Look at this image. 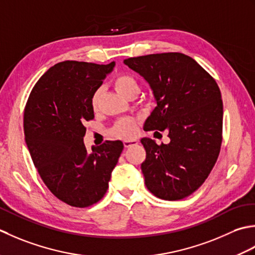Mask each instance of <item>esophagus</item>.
Segmentation results:
<instances>
[{
	"mask_svg": "<svg viewBox=\"0 0 255 255\" xmlns=\"http://www.w3.org/2000/svg\"><path fill=\"white\" fill-rule=\"evenodd\" d=\"M138 143L137 139H127V141H124L123 144H124V147L126 148H128L133 146V145H136Z\"/></svg>",
	"mask_w": 255,
	"mask_h": 255,
	"instance_id": "34e87169",
	"label": "esophagus"
}]
</instances>
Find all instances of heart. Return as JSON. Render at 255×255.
Listing matches in <instances>:
<instances>
[{
  "label": "heart",
  "mask_w": 255,
  "mask_h": 255,
  "mask_svg": "<svg viewBox=\"0 0 255 255\" xmlns=\"http://www.w3.org/2000/svg\"><path fill=\"white\" fill-rule=\"evenodd\" d=\"M114 88L117 91L126 98H129L132 95H137L139 87L135 78L128 74L118 75L113 80ZM100 102V92L96 91L91 97V108L97 111ZM137 128V120L134 118L122 119L112 128V134L119 138H132Z\"/></svg>",
  "instance_id": "heart-1"
}]
</instances>
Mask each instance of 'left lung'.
I'll list each match as a JSON object with an SVG mask.
<instances>
[{"label":"left lung","mask_w":255,"mask_h":255,"mask_svg":"<svg viewBox=\"0 0 255 255\" xmlns=\"http://www.w3.org/2000/svg\"><path fill=\"white\" fill-rule=\"evenodd\" d=\"M124 64L144 77L157 106L146 131H168L170 142L142 138L145 185L164 200L188 197L204 184L219 156L223 106L216 80L191 57L163 53L133 57Z\"/></svg>","instance_id":"obj_1"}]
</instances>
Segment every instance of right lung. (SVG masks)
I'll return each mask as SVG.
<instances>
[{
  "label": "right lung",
  "mask_w": 255,
  "mask_h": 255,
  "mask_svg": "<svg viewBox=\"0 0 255 255\" xmlns=\"http://www.w3.org/2000/svg\"><path fill=\"white\" fill-rule=\"evenodd\" d=\"M114 67L66 60L41 76L24 110V134L30 157L51 194L65 204L87 208L103 198L123 150L106 141L88 153L85 123L93 120L91 97Z\"/></svg>",
  "instance_id": "obj_1"
}]
</instances>
